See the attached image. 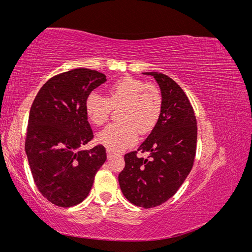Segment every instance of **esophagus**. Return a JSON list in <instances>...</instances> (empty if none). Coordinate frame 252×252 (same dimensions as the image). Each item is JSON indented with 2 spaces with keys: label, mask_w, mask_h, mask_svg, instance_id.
<instances>
[{
  "label": "esophagus",
  "mask_w": 252,
  "mask_h": 252,
  "mask_svg": "<svg viewBox=\"0 0 252 252\" xmlns=\"http://www.w3.org/2000/svg\"><path fill=\"white\" fill-rule=\"evenodd\" d=\"M112 155H113V151L110 150V149H107V157L110 158Z\"/></svg>",
  "instance_id": "esophagus-1"
}]
</instances>
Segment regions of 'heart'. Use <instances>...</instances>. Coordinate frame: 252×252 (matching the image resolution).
<instances>
[{"instance_id":"b5f03b06","label":"heart","mask_w":252,"mask_h":252,"mask_svg":"<svg viewBox=\"0 0 252 252\" xmlns=\"http://www.w3.org/2000/svg\"><path fill=\"white\" fill-rule=\"evenodd\" d=\"M84 107L88 119L96 126L108 120L111 108H119L120 124H111L97 134V141L112 151H121L138 140L139 132H150L162 111L159 90L145 81L125 77L113 83L104 97L96 91L90 93Z\"/></svg>"}]
</instances>
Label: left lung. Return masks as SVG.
I'll use <instances>...</instances> for the list:
<instances>
[{"instance_id": "obj_1", "label": "left lung", "mask_w": 252, "mask_h": 252, "mask_svg": "<svg viewBox=\"0 0 252 252\" xmlns=\"http://www.w3.org/2000/svg\"><path fill=\"white\" fill-rule=\"evenodd\" d=\"M151 75L161 89L162 111L158 123L138 150L125 155V168L119 184L126 199L135 206L152 208L162 205L178 191L192 168L196 148V120L183 89L172 79L158 72Z\"/></svg>"}]
</instances>
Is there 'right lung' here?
Segmentation results:
<instances>
[{"mask_svg":"<svg viewBox=\"0 0 252 252\" xmlns=\"http://www.w3.org/2000/svg\"><path fill=\"white\" fill-rule=\"evenodd\" d=\"M106 75L77 68L51 78L37 93L29 112L25 151L37 189L59 207L87 197L106 161L103 145L81 149L94 138L84 103Z\"/></svg>","mask_w":252,"mask_h":252,"instance_id":"add662e5","label":"right lung"}]
</instances>
